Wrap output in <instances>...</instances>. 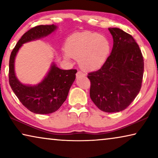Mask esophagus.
Wrapping results in <instances>:
<instances>
[{"label": "esophagus", "mask_w": 158, "mask_h": 158, "mask_svg": "<svg viewBox=\"0 0 158 158\" xmlns=\"http://www.w3.org/2000/svg\"><path fill=\"white\" fill-rule=\"evenodd\" d=\"M83 75H85V74L83 73V72L82 71H77V73H76V77H81V76H83Z\"/></svg>", "instance_id": "obj_1"}]
</instances>
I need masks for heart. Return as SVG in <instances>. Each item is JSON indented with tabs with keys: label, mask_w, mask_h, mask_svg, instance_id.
Returning a JSON list of instances; mask_svg holds the SVG:
<instances>
[{
	"label": "heart",
	"mask_w": 158,
	"mask_h": 158,
	"mask_svg": "<svg viewBox=\"0 0 158 158\" xmlns=\"http://www.w3.org/2000/svg\"><path fill=\"white\" fill-rule=\"evenodd\" d=\"M110 42L97 33L84 32L69 38L66 43L65 58H79L83 68L94 70L106 63L110 52Z\"/></svg>",
	"instance_id": "1"
}]
</instances>
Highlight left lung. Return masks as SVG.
<instances>
[{
	"label": "left lung",
	"mask_w": 158,
	"mask_h": 158,
	"mask_svg": "<svg viewBox=\"0 0 158 158\" xmlns=\"http://www.w3.org/2000/svg\"><path fill=\"white\" fill-rule=\"evenodd\" d=\"M108 30L113 38L111 53L101 68L88 77L95 106L106 113H118L127 108L140 92L144 60L132 35L118 28Z\"/></svg>",
	"instance_id": "left-lung-1"
}]
</instances>
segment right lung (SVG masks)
Wrapping results in <instances>:
<instances>
[{
    "instance_id": "add662e5",
    "label": "right lung",
    "mask_w": 158,
    "mask_h": 158,
    "mask_svg": "<svg viewBox=\"0 0 158 158\" xmlns=\"http://www.w3.org/2000/svg\"><path fill=\"white\" fill-rule=\"evenodd\" d=\"M58 28L56 25L35 26L24 33L18 40L9 60V83L21 103L36 114H49L60 108L68 97L70 88L75 79L77 70H62L52 63L43 81L31 85L22 83L15 73V60L19 49L24 43L39 40L49 35Z\"/></svg>"
}]
</instances>
